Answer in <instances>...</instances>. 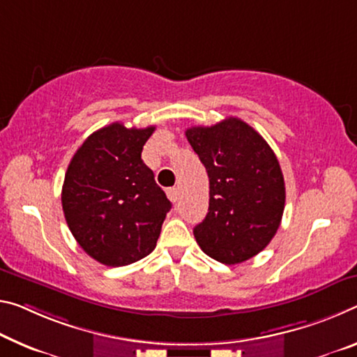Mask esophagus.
<instances>
[{"instance_id": "34e87169", "label": "esophagus", "mask_w": 357, "mask_h": 357, "mask_svg": "<svg viewBox=\"0 0 357 357\" xmlns=\"http://www.w3.org/2000/svg\"><path fill=\"white\" fill-rule=\"evenodd\" d=\"M167 195H168V199L172 200L173 203H176L178 199H179V190H178L176 188H169V189L167 190Z\"/></svg>"}]
</instances>
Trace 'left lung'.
Instances as JSON below:
<instances>
[{
	"label": "left lung",
	"mask_w": 357,
	"mask_h": 357,
	"mask_svg": "<svg viewBox=\"0 0 357 357\" xmlns=\"http://www.w3.org/2000/svg\"><path fill=\"white\" fill-rule=\"evenodd\" d=\"M185 137L209 178L208 214L195 225V240L220 264L245 262L268 245L281 224L286 188L278 158L238 117L190 127Z\"/></svg>",
	"instance_id": "left-lung-1"
}]
</instances>
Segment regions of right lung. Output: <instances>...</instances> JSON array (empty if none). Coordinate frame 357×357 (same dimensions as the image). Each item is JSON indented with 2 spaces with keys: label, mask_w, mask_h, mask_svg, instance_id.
Masks as SVG:
<instances>
[{
  "label": "right lung",
  "mask_w": 357,
  "mask_h": 357,
  "mask_svg": "<svg viewBox=\"0 0 357 357\" xmlns=\"http://www.w3.org/2000/svg\"><path fill=\"white\" fill-rule=\"evenodd\" d=\"M155 127L121 122L93 132L68 165L61 206L79 246L107 267L154 251L172 203L141 158Z\"/></svg>",
  "instance_id": "add662e5"
}]
</instances>
